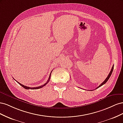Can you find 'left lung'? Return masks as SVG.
Here are the masks:
<instances>
[{"label":"left lung","instance_id":"8db88e82","mask_svg":"<svg viewBox=\"0 0 123 123\" xmlns=\"http://www.w3.org/2000/svg\"><path fill=\"white\" fill-rule=\"evenodd\" d=\"M113 67H114V66H112V69H111V71H110V73H109V74H108V76H107V77L106 78V80H104V81H103V82L101 84H100L99 86L97 88H96V89H98V88H99V87H100V86H103V85H104V84H105L106 82H107V81H108V80L109 79V78H110V76H111V74H112V71H113Z\"/></svg>","mask_w":123,"mask_h":123}]
</instances>
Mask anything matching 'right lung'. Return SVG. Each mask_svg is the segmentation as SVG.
<instances>
[{
  "mask_svg": "<svg viewBox=\"0 0 123 123\" xmlns=\"http://www.w3.org/2000/svg\"><path fill=\"white\" fill-rule=\"evenodd\" d=\"M52 71H51V72H52ZM51 72L50 73V76H49V79H48V80H47V81L46 82V83H45L44 84H43V85H42V86H39V87H33V88H31V87H27V86H24V85H22V84H21L20 83H18V81H17V82L19 84L20 86H21L22 87H24L25 89H40V88H43V86H46L47 84V83H49V81H50V77H51Z\"/></svg>",
  "mask_w": 123,
  "mask_h": 123,
  "instance_id": "obj_1",
  "label": "right lung"
}]
</instances>
